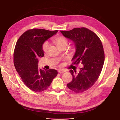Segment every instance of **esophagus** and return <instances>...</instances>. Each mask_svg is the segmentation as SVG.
I'll return each mask as SVG.
<instances>
[{"label":"esophagus","mask_w":120,"mask_h":120,"mask_svg":"<svg viewBox=\"0 0 120 120\" xmlns=\"http://www.w3.org/2000/svg\"><path fill=\"white\" fill-rule=\"evenodd\" d=\"M66 71L65 70H63V69H59L58 70V72L60 73H63L65 72Z\"/></svg>","instance_id":"obj_1"}]
</instances>
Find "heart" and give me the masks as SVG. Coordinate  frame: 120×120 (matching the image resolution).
I'll list each match as a JSON object with an SVG mask.
<instances>
[{
    "label": "heart",
    "instance_id": "1",
    "mask_svg": "<svg viewBox=\"0 0 120 120\" xmlns=\"http://www.w3.org/2000/svg\"><path fill=\"white\" fill-rule=\"evenodd\" d=\"M54 42L58 47H59L60 49H62L64 48H66V47L68 44L69 41L65 37L60 36L55 38L54 39ZM49 46V44L48 41H45V42H44L42 45V50L44 52H46L48 51ZM74 46H73L72 49H74Z\"/></svg>",
    "mask_w": 120,
    "mask_h": 120
}]
</instances>
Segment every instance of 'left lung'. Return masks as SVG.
<instances>
[{
  "label": "left lung",
  "instance_id": "left-lung-1",
  "mask_svg": "<svg viewBox=\"0 0 120 120\" xmlns=\"http://www.w3.org/2000/svg\"><path fill=\"white\" fill-rule=\"evenodd\" d=\"M65 37L75 43L76 50L72 64H82L78 73L70 70L72 81L68 88L76 93H83L90 88L97 80L104 65L105 55L103 45L97 34L86 27L74 28L69 31H60Z\"/></svg>",
  "mask_w": 120,
  "mask_h": 120
}]
</instances>
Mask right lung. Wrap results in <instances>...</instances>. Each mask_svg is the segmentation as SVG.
Instances as JSON below:
<instances>
[{"label":"right lung","mask_w":120,"mask_h":120,"mask_svg":"<svg viewBox=\"0 0 120 120\" xmlns=\"http://www.w3.org/2000/svg\"><path fill=\"white\" fill-rule=\"evenodd\" d=\"M58 30L33 28L25 31L17 41L14 52V64L23 82L36 92L47 89L58 73L56 70L38 68V59L44 56L43 43Z\"/></svg>","instance_id":"obj_1"}]
</instances>
